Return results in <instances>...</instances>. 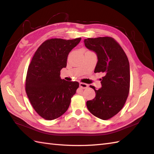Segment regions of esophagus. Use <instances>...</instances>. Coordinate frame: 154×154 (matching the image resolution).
<instances>
[{
  "instance_id": "obj_1",
  "label": "esophagus",
  "mask_w": 154,
  "mask_h": 154,
  "mask_svg": "<svg viewBox=\"0 0 154 154\" xmlns=\"http://www.w3.org/2000/svg\"><path fill=\"white\" fill-rule=\"evenodd\" d=\"M80 87L84 89V88H88V85L87 84H86V83H80Z\"/></svg>"
}]
</instances>
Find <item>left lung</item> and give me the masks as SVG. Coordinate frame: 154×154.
Listing matches in <instances>:
<instances>
[{
  "mask_svg": "<svg viewBox=\"0 0 154 154\" xmlns=\"http://www.w3.org/2000/svg\"><path fill=\"white\" fill-rule=\"evenodd\" d=\"M85 47L97 54L98 61L94 72H102L101 88L95 91L96 97L87 101L90 112L103 120L112 118L123 109L130 91L128 59L119 43L112 37L88 38Z\"/></svg>",
  "mask_w": 154,
  "mask_h": 154,
  "instance_id": "obj_1",
  "label": "left lung"
}]
</instances>
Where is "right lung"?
Segmentation results:
<instances>
[{
    "mask_svg": "<svg viewBox=\"0 0 154 154\" xmlns=\"http://www.w3.org/2000/svg\"><path fill=\"white\" fill-rule=\"evenodd\" d=\"M81 39L47 40L32 58L25 89L33 109L44 119L53 120L66 112L79 87L78 82L62 80L60 75L61 69L67 66L70 51Z\"/></svg>",
    "mask_w": 154,
    "mask_h": 154,
    "instance_id": "1",
    "label": "right lung"
}]
</instances>
